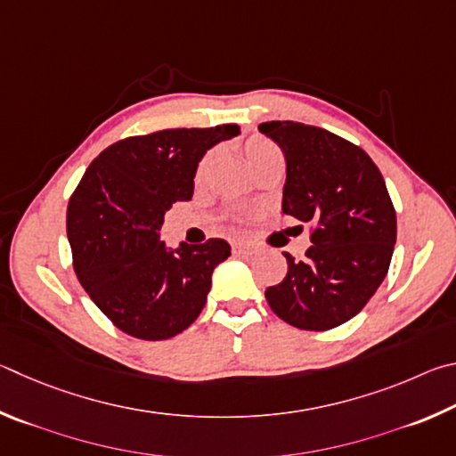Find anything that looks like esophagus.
<instances>
[{
    "mask_svg": "<svg viewBox=\"0 0 456 456\" xmlns=\"http://www.w3.org/2000/svg\"><path fill=\"white\" fill-rule=\"evenodd\" d=\"M232 248L236 254H254V246L250 242L236 240V242H232Z\"/></svg>",
    "mask_w": 456,
    "mask_h": 456,
    "instance_id": "obj_1",
    "label": "esophagus"
}]
</instances>
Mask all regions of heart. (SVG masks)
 <instances>
[{"label":"heart","instance_id":"obj_1","mask_svg":"<svg viewBox=\"0 0 456 456\" xmlns=\"http://www.w3.org/2000/svg\"><path fill=\"white\" fill-rule=\"evenodd\" d=\"M276 150L278 148L274 146V143H270L268 140H262V138H252L244 143V154H246V159H248L250 166H254L258 159H262L265 156H268L270 151H276ZM208 162H210V156H204L202 159H200V164L196 167V180H200L204 175Z\"/></svg>","mask_w":456,"mask_h":456}]
</instances>
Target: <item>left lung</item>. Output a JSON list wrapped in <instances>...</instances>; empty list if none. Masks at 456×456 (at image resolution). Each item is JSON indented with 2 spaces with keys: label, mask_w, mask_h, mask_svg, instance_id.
I'll return each mask as SVG.
<instances>
[{
  "label": "left lung",
  "mask_w": 456,
  "mask_h": 456,
  "mask_svg": "<svg viewBox=\"0 0 456 456\" xmlns=\"http://www.w3.org/2000/svg\"><path fill=\"white\" fill-rule=\"evenodd\" d=\"M258 130L286 158L282 212L310 224L313 242L300 262L284 252L289 273L266 289V300L300 330H330L361 313L385 281L396 242L393 200L356 143L300 122Z\"/></svg>",
  "instance_id": "8db88e82"
}]
</instances>
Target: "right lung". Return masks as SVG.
<instances>
[{
    "instance_id": "right-lung-1",
    "label": "right lung",
    "mask_w": 456,
    "mask_h": 456,
    "mask_svg": "<svg viewBox=\"0 0 456 456\" xmlns=\"http://www.w3.org/2000/svg\"><path fill=\"white\" fill-rule=\"evenodd\" d=\"M236 124L130 135L94 159L68 204V240L79 284L111 324L140 340L172 338L196 321L230 244L210 238L167 250L158 230L191 198L198 162Z\"/></svg>"
}]
</instances>
